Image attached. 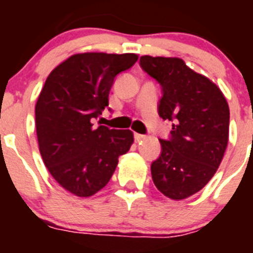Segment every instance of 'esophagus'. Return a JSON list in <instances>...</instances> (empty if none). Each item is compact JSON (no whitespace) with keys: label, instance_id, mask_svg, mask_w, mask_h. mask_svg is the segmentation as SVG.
Segmentation results:
<instances>
[{"label":"esophagus","instance_id":"esophagus-1","mask_svg":"<svg viewBox=\"0 0 253 253\" xmlns=\"http://www.w3.org/2000/svg\"><path fill=\"white\" fill-rule=\"evenodd\" d=\"M144 138L146 137H144L143 134H138V133L134 134V139H135V142H140V140H143Z\"/></svg>","mask_w":253,"mask_h":253}]
</instances>
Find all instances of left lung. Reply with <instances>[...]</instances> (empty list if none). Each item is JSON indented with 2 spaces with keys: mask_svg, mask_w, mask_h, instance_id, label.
Returning <instances> with one entry per match:
<instances>
[{
  "mask_svg": "<svg viewBox=\"0 0 253 253\" xmlns=\"http://www.w3.org/2000/svg\"><path fill=\"white\" fill-rule=\"evenodd\" d=\"M139 64L162 88L158 115L171 120V135L151 165L167 198L182 200L203 189L222 162L229 135V107L222 91L180 58L143 55Z\"/></svg>",
  "mask_w": 253,
  "mask_h": 253,
  "instance_id": "left-lung-1",
  "label": "left lung"
}]
</instances>
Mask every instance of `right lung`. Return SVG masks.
Instances as JSON below:
<instances>
[{
  "instance_id": "obj_1",
  "label": "right lung",
  "mask_w": 253,
  "mask_h": 253,
  "mask_svg": "<svg viewBox=\"0 0 253 253\" xmlns=\"http://www.w3.org/2000/svg\"><path fill=\"white\" fill-rule=\"evenodd\" d=\"M138 60L133 53H81L55 67L35 105L39 151L60 186L87 198L106 186L119 157L133 144L129 129L93 126L109 106V92L120 72Z\"/></svg>"
}]
</instances>
